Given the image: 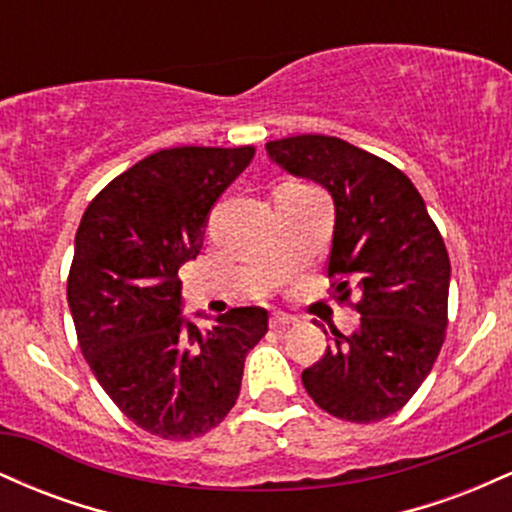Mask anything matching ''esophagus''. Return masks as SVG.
I'll return each mask as SVG.
<instances>
[{
	"label": "esophagus",
	"mask_w": 512,
	"mask_h": 512,
	"mask_svg": "<svg viewBox=\"0 0 512 512\" xmlns=\"http://www.w3.org/2000/svg\"><path fill=\"white\" fill-rule=\"evenodd\" d=\"M296 317L289 315V313H281V310H276V313H272V317H269V327L272 330H286L289 325H296Z\"/></svg>",
	"instance_id": "34e87169"
}]
</instances>
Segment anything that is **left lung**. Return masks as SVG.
I'll use <instances>...</instances> for the list:
<instances>
[{
    "label": "left lung",
    "mask_w": 512,
    "mask_h": 512,
    "mask_svg": "<svg viewBox=\"0 0 512 512\" xmlns=\"http://www.w3.org/2000/svg\"><path fill=\"white\" fill-rule=\"evenodd\" d=\"M276 166L325 187L334 202L327 274L339 301L361 289V327L334 334L303 370V387L327 414L351 424L387 419L436 363L448 327L450 257L419 190L402 170L325 134L267 142ZM327 334V332H325Z\"/></svg>",
    "instance_id": "left-lung-1"
}]
</instances>
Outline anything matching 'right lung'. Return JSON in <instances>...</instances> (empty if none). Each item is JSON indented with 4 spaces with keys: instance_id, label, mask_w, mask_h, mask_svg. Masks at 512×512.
Listing matches in <instances>:
<instances>
[{
    "instance_id": "right-lung-1",
    "label": "right lung",
    "mask_w": 512,
    "mask_h": 512,
    "mask_svg": "<svg viewBox=\"0 0 512 512\" xmlns=\"http://www.w3.org/2000/svg\"><path fill=\"white\" fill-rule=\"evenodd\" d=\"M255 149L178 146L142 158L88 204L67 279L81 354L129 421L190 440L233 409L264 308H233L199 330L182 315L178 269L202 250L209 211ZM197 317H207L197 313Z\"/></svg>"
}]
</instances>
